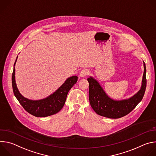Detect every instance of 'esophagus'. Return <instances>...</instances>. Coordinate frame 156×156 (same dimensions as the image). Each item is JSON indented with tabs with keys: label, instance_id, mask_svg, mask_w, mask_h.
I'll return each instance as SVG.
<instances>
[{
	"label": "esophagus",
	"instance_id": "1",
	"mask_svg": "<svg viewBox=\"0 0 156 156\" xmlns=\"http://www.w3.org/2000/svg\"><path fill=\"white\" fill-rule=\"evenodd\" d=\"M89 73H90V72H89V70H88L87 69H83V70H81V72H80V76L81 77H84V76L88 75Z\"/></svg>",
	"mask_w": 156,
	"mask_h": 156
}]
</instances>
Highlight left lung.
<instances>
[{
  "mask_svg": "<svg viewBox=\"0 0 156 156\" xmlns=\"http://www.w3.org/2000/svg\"><path fill=\"white\" fill-rule=\"evenodd\" d=\"M144 73L141 90L128 99L114 101L105 94L99 83L93 77L87 78L89 82V99L94 112L110 119H119L130 113L142 100L146 87V65L144 62Z\"/></svg>",
  "mask_w": 156,
  "mask_h": 156,
  "instance_id": "left-lung-1",
  "label": "left lung"
}]
</instances>
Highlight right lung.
Returning a JSON list of instances; mask_svg holds the SVG:
<instances>
[{
	"mask_svg": "<svg viewBox=\"0 0 156 156\" xmlns=\"http://www.w3.org/2000/svg\"><path fill=\"white\" fill-rule=\"evenodd\" d=\"M17 58L18 56L14 63V66ZM15 69L13 67L12 83L14 95L27 112L37 117H48L58 112L65 104L69 91L78 80V76H71L49 97L39 101H32L22 96L19 93L15 83Z\"/></svg>",
	"mask_w": 156,
	"mask_h": 156,
	"instance_id": "obj_1",
	"label": "right lung"
}]
</instances>
